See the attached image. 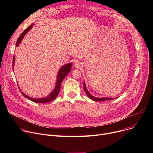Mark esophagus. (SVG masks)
I'll return each mask as SVG.
<instances>
[{
    "mask_svg": "<svg viewBox=\"0 0 153 153\" xmlns=\"http://www.w3.org/2000/svg\"><path fill=\"white\" fill-rule=\"evenodd\" d=\"M75 67H76V68H80L82 67V64L81 62H76V63H75Z\"/></svg>",
    "mask_w": 153,
    "mask_h": 153,
    "instance_id": "34e87169",
    "label": "esophagus"
}]
</instances>
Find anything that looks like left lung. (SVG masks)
Segmentation results:
<instances>
[{"instance_id": "left-lung-1", "label": "left lung", "mask_w": 153, "mask_h": 153, "mask_svg": "<svg viewBox=\"0 0 153 153\" xmlns=\"http://www.w3.org/2000/svg\"><path fill=\"white\" fill-rule=\"evenodd\" d=\"M83 89L84 91H85L86 94H87L91 99L94 100V101H104V100H113V99H115L116 98H108V97H102V98H99V97H95L94 96H93L92 95H91L90 94V93L88 91V90H86V86H85V82H83Z\"/></svg>"}]
</instances>
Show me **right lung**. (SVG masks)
Masks as SVG:
<instances>
[{"instance_id":"add662e5","label":"right lung","mask_w":153,"mask_h":153,"mask_svg":"<svg viewBox=\"0 0 153 153\" xmlns=\"http://www.w3.org/2000/svg\"><path fill=\"white\" fill-rule=\"evenodd\" d=\"M34 25H31L30 27H28L25 30H24V31H23V33H22L20 36L19 37L17 41L16 42V46L18 47L19 43L21 42L22 40L23 39L24 36L27 34V33L28 32V31L30 30H31V28H32V27ZM14 61H15V57H13V67H14ZM71 67H72V63H68L64 65V66L62 67L60 69V70L59 71L58 74H57V82H56V85L55 86L54 90L52 91V93L51 94H50L48 96L43 97V98H40V99H34V98H31L29 96H27L26 94H25L24 93L21 92L22 94L24 97H25L26 98L31 100L33 102H36V103H47V102H50L51 101H53L54 99H55L57 96L59 94V93L60 91V85L62 82L63 81V79L67 76V75L71 71ZM20 90V89H19Z\"/></svg>"}]
</instances>
